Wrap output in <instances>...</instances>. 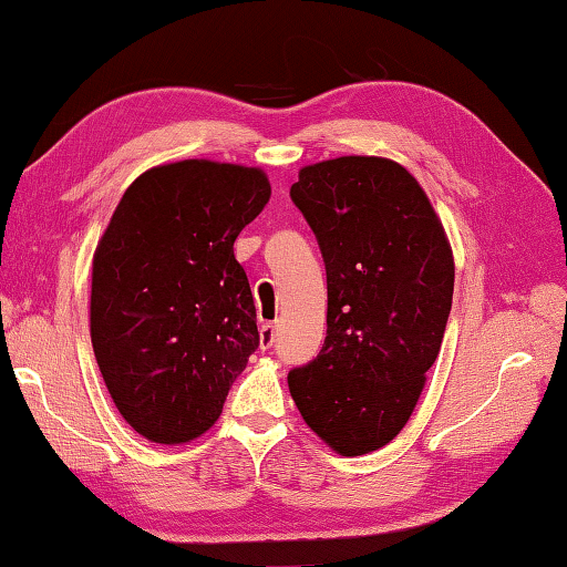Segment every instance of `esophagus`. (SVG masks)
I'll list each match as a JSON object with an SVG mask.
<instances>
[{
  "label": "esophagus",
  "instance_id": "1",
  "mask_svg": "<svg viewBox=\"0 0 567 567\" xmlns=\"http://www.w3.org/2000/svg\"><path fill=\"white\" fill-rule=\"evenodd\" d=\"M276 340V326L274 323H264L259 330V346L261 350H269Z\"/></svg>",
  "mask_w": 567,
  "mask_h": 567
}]
</instances>
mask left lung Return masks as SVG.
Masks as SVG:
<instances>
[{
  "label": "left lung",
  "mask_w": 567,
  "mask_h": 567,
  "mask_svg": "<svg viewBox=\"0 0 567 567\" xmlns=\"http://www.w3.org/2000/svg\"><path fill=\"white\" fill-rule=\"evenodd\" d=\"M323 254L328 330L288 372L306 424L343 456L408 424L452 311L454 259L420 183L384 157L308 165L291 187Z\"/></svg>",
  "instance_id": "left-lung-1"
}]
</instances>
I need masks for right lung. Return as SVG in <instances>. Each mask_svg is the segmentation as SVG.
I'll use <instances>...</instances> for the list:
<instances>
[{"instance_id":"add662e5","label":"right lung","mask_w":567,"mask_h":567,"mask_svg":"<svg viewBox=\"0 0 567 567\" xmlns=\"http://www.w3.org/2000/svg\"><path fill=\"white\" fill-rule=\"evenodd\" d=\"M261 169L209 159L147 169L93 256L91 340L123 420L157 444L205 434L259 348L234 241L261 215Z\"/></svg>"}]
</instances>
